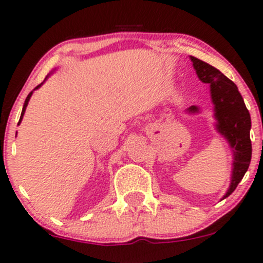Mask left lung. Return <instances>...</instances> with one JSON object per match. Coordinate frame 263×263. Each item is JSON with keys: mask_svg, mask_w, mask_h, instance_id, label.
Instances as JSON below:
<instances>
[{"mask_svg": "<svg viewBox=\"0 0 263 263\" xmlns=\"http://www.w3.org/2000/svg\"><path fill=\"white\" fill-rule=\"evenodd\" d=\"M197 77L201 82L211 85V98L214 105L216 128L228 141L233 151V174L232 182L223 200L232 195L239 182L248 172L251 162L252 145L250 140L251 118L246 109L241 94L238 87L219 69L208 65L202 60L191 56ZM189 112H198V107L192 105L187 109Z\"/></svg>", "mask_w": 263, "mask_h": 263, "instance_id": "left-lung-1", "label": "left lung"}]
</instances>
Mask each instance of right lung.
Segmentation results:
<instances>
[{
    "mask_svg": "<svg viewBox=\"0 0 263 263\" xmlns=\"http://www.w3.org/2000/svg\"><path fill=\"white\" fill-rule=\"evenodd\" d=\"M46 78H47V77H46ZM41 84H43V83H41ZM41 84H39V85H37V87H35V89H37V88H39ZM35 89H34V90H35ZM31 94H33V91H30V93H29V94H28L27 99H25V101H24V105H23V110H22V114H21V119H20V122H18V125H20V123H21V121H22V119H23V115H24V112H25V109H27V105H28V103H29V99H30Z\"/></svg>",
    "mask_w": 263,
    "mask_h": 263,
    "instance_id": "1",
    "label": "right lung"
}]
</instances>
